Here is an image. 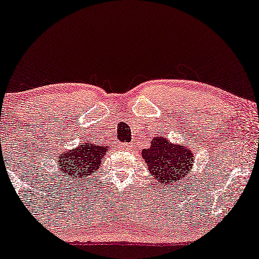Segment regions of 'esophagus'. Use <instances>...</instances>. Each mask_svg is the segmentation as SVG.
Instances as JSON below:
<instances>
[{
    "label": "esophagus",
    "mask_w": 259,
    "mask_h": 259,
    "mask_svg": "<svg viewBox=\"0 0 259 259\" xmlns=\"http://www.w3.org/2000/svg\"><path fill=\"white\" fill-rule=\"evenodd\" d=\"M121 147L122 148H127V147H130V146H128V145H126V144H121Z\"/></svg>",
    "instance_id": "obj_1"
}]
</instances>
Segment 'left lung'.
<instances>
[{
    "label": "left lung",
    "instance_id": "1",
    "mask_svg": "<svg viewBox=\"0 0 259 259\" xmlns=\"http://www.w3.org/2000/svg\"><path fill=\"white\" fill-rule=\"evenodd\" d=\"M143 158L158 183H172L186 178L193 165V153L185 145H172L164 136L154 138L152 146L143 151Z\"/></svg>",
    "mask_w": 259,
    "mask_h": 259
}]
</instances>
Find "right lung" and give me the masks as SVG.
I'll return each mask as SVG.
<instances>
[{
    "label": "right lung",
    "mask_w": 259,
    "mask_h": 259,
    "mask_svg": "<svg viewBox=\"0 0 259 259\" xmlns=\"http://www.w3.org/2000/svg\"><path fill=\"white\" fill-rule=\"evenodd\" d=\"M107 151L108 145L100 146L92 143L79 145L75 150L61 154L59 167H61L67 176L73 177V179L91 176L99 168Z\"/></svg>",
    "instance_id": "obj_1"
}]
</instances>
